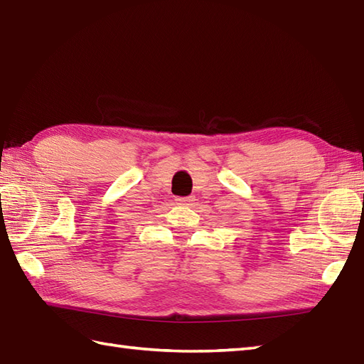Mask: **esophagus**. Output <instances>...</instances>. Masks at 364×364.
Here are the masks:
<instances>
[{
    "mask_svg": "<svg viewBox=\"0 0 364 364\" xmlns=\"http://www.w3.org/2000/svg\"><path fill=\"white\" fill-rule=\"evenodd\" d=\"M191 201H192L191 197H180V198H176V203H178V205H189Z\"/></svg>",
    "mask_w": 364,
    "mask_h": 364,
    "instance_id": "1",
    "label": "esophagus"
}]
</instances>
